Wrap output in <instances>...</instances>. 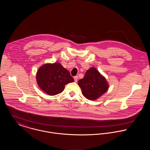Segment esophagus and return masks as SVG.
Returning <instances> with one entry per match:
<instances>
[{"mask_svg": "<svg viewBox=\"0 0 150 150\" xmlns=\"http://www.w3.org/2000/svg\"><path fill=\"white\" fill-rule=\"evenodd\" d=\"M74 81L75 82H77V81H78V76H74Z\"/></svg>", "mask_w": 150, "mask_h": 150, "instance_id": "esophagus-1", "label": "esophagus"}]
</instances>
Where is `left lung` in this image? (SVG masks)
Masks as SVG:
<instances>
[{"label":"left lung","mask_w":150,"mask_h":150,"mask_svg":"<svg viewBox=\"0 0 150 150\" xmlns=\"http://www.w3.org/2000/svg\"><path fill=\"white\" fill-rule=\"evenodd\" d=\"M78 85L84 96L91 100L101 96L108 88L105 78L93 67L86 71L84 78L78 81Z\"/></svg>","instance_id":"8db88e82"}]
</instances>
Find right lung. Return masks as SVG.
I'll return each instance as SVG.
<instances>
[{"label": "right lung", "mask_w": 150, "mask_h": 150, "mask_svg": "<svg viewBox=\"0 0 150 150\" xmlns=\"http://www.w3.org/2000/svg\"><path fill=\"white\" fill-rule=\"evenodd\" d=\"M38 86L48 95L59 94L64 89L65 85L74 81L68 70L60 63L46 64L38 69L36 74Z\"/></svg>", "instance_id": "1"}]
</instances>
